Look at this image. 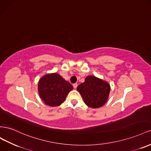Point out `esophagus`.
Listing matches in <instances>:
<instances>
[{"label": "esophagus", "instance_id": "obj_1", "mask_svg": "<svg viewBox=\"0 0 151 151\" xmlns=\"http://www.w3.org/2000/svg\"><path fill=\"white\" fill-rule=\"evenodd\" d=\"M73 87H74V89H76L77 87V83H75V84H73Z\"/></svg>", "mask_w": 151, "mask_h": 151}]
</instances>
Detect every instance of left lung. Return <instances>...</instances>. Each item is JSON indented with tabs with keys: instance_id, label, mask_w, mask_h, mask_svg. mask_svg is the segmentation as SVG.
Masks as SVG:
<instances>
[{
	"instance_id": "1",
	"label": "left lung",
	"mask_w": 151,
	"mask_h": 151,
	"mask_svg": "<svg viewBox=\"0 0 151 151\" xmlns=\"http://www.w3.org/2000/svg\"><path fill=\"white\" fill-rule=\"evenodd\" d=\"M77 89L86 105L91 108H99L107 102L111 86L106 81L89 76L86 77L84 83L77 86Z\"/></svg>"
}]
</instances>
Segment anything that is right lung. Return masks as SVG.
I'll return each mask as SVG.
<instances>
[{"mask_svg": "<svg viewBox=\"0 0 151 151\" xmlns=\"http://www.w3.org/2000/svg\"><path fill=\"white\" fill-rule=\"evenodd\" d=\"M72 89V85L57 73L46 74L38 83L40 98L44 104L51 107H57L63 103Z\"/></svg>", "mask_w": 151, "mask_h": 151, "instance_id": "right-lung-1", "label": "right lung"}]
</instances>
